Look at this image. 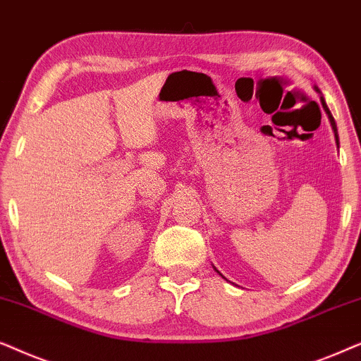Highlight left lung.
I'll return each instance as SVG.
<instances>
[{"label":"left lung","mask_w":361,"mask_h":361,"mask_svg":"<svg viewBox=\"0 0 361 361\" xmlns=\"http://www.w3.org/2000/svg\"><path fill=\"white\" fill-rule=\"evenodd\" d=\"M315 92H319V94H322L320 92V89L319 87H317V85H315ZM320 102H322V107H324V110H325V112H326V115H329V120H330V125H331V130H334V133H335V142H337V145H338V132H337V123H335V120H334V117H331V114H330V110H329V107H326V104H325V100H324V97H320ZM213 269H214V271L216 272H218L219 274V276H223V274H221L219 271H218V269H216L214 266H213ZM224 277V276H223ZM226 279V277H224ZM226 281H228V279H226Z\"/></svg>","instance_id":"obj_1"}]
</instances>
